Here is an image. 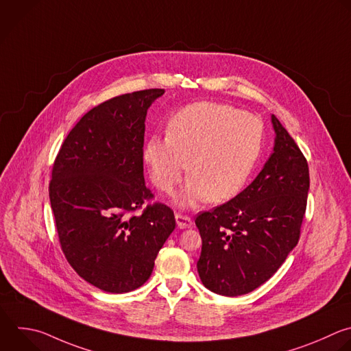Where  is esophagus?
I'll return each mask as SVG.
<instances>
[{
    "instance_id": "obj_1",
    "label": "esophagus",
    "mask_w": 351,
    "mask_h": 351,
    "mask_svg": "<svg viewBox=\"0 0 351 351\" xmlns=\"http://www.w3.org/2000/svg\"><path fill=\"white\" fill-rule=\"evenodd\" d=\"M175 219H176V223H178V227L179 228H189L191 224H193V220L189 217V216H184V215H180V213H176L175 215Z\"/></svg>"
}]
</instances>
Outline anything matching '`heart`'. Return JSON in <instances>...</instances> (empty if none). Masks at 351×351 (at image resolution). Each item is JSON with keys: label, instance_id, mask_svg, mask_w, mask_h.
Here are the masks:
<instances>
[{"label": "heart", "instance_id": "1", "mask_svg": "<svg viewBox=\"0 0 351 351\" xmlns=\"http://www.w3.org/2000/svg\"><path fill=\"white\" fill-rule=\"evenodd\" d=\"M263 128L255 115L212 101L180 108L168 124V135L152 136L143 161L153 184L169 193L183 173L191 175L175 201L190 206L210 199L234 198L250 179L262 150Z\"/></svg>", "mask_w": 351, "mask_h": 351}]
</instances>
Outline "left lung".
Here are the masks:
<instances>
[{
	"instance_id": "8db88e82",
	"label": "left lung",
	"mask_w": 351,
	"mask_h": 351,
	"mask_svg": "<svg viewBox=\"0 0 351 351\" xmlns=\"http://www.w3.org/2000/svg\"><path fill=\"white\" fill-rule=\"evenodd\" d=\"M274 146L255 180L228 202L202 212L197 270L205 288L240 296L265 284L296 247L310 187L300 149L271 115Z\"/></svg>"
}]
</instances>
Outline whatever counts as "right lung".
I'll return each instance as SVG.
<instances>
[{
    "instance_id": "add662e5",
    "label": "right lung",
    "mask_w": 351,
    "mask_h": 351,
    "mask_svg": "<svg viewBox=\"0 0 351 351\" xmlns=\"http://www.w3.org/2000/svg\"><path fill=\"white\" fill-rule=\"evenodd\" d=\"M164 89L112 97L88 111L64 139L52 169L49 199L63 254L93 287L125 293L152 276L176 221L152 198L143 175L145 121Z\"/></svg>"
}]
</instances>
